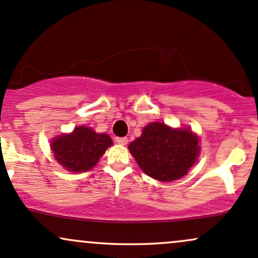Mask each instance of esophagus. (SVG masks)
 <instances>
[{"label":"esophagus","instance_id":"1","mask_svg":"<svg viewBox=\"0 0 258 258\" xmlns=\"http://www.w3.org/2000/svg\"><path fill=\"white\" fill-rule=\"evenodd\" d=\"M115 141L119 145H126L128 144V138H115Z\"/></svg>","mask_w":258,"mask_h":258}]
</instances>
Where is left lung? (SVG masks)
Instances as JSON below:
<instances>
[{
    "label": "left lung",
    "mask_w": 258,
    "mask_h": 258,
    "mask_svg": "<svg viewBox=\"0 0 258 258\" xmlns=\"http://www.w3.org/2000/svg\"><path fill=\"white\" fill-rule=\"evenodd\" d=\"M146 175L160 181L183 178L198 161L199 138L190 129H173L160 121L146 125L128 146Z\"/></svg>",
    "instance_id": "1"
}]
</instances>
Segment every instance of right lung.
Wrapping results in <instances>:
<instances>
[{"label":"right lung","mask_w":258,"mask_h":258,"mask_svg":"<svg viewBox=\"0 0 258 258\" xmlns=\"http://www.w3.org/2000/svg\"><path fill=\"white\" fill-rule=\"evenodd\" d=\"M113 145L112 139L102 133L98 134L88 126H77L71 134L54 138L51 150L58 163L69 172H88L96 166L101 156Z\"/></svg>","instance_id":"right-lung-1"}]
</instances>
